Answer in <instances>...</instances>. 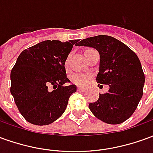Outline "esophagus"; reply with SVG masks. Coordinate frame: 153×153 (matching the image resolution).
Here are the masks:
<instances>
[{
    "mask_svg": "<svg viewBox=\"0 0 153 153\" xmlns=\"http://www.w3.org/2000/svg\"><path fill=\"white\" fill-rule=\"evenodd\" d=\"M77 89H78V91H81V92H84L85 91V88H83V87H78L77 88Z\"/></svg>",
    "mask_w": 153,
    "mask_h": 153,
    "instance_id": "esophagus-1",
    "label": "esophagus"
}]
</instances>
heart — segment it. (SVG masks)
<instances>
[{"label":"heart","instance_id":"1","mask_svg":"<svg viewBox=\"0 0 153 153\" xmlns=\"http://www.w3.org/2000/svg\"><path fill=\"white\" fill-rule=\"evenodd\" d=\"M92 49H87L85 51L84 53H86L88 51H89ZM67 64H68V58L65 60V66H67ZM91 75L88 74H83V73H75L73 75L71 76V81L75 84L78 85H86L87 83H88Z\"/></svg>","mask_w":153,"mask_h":153}]
</instances>
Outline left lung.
I'll return each instance as SVG.
<instances>
[{"label":"left lung","instance_id":"left-lung-1","mask_svg":"<svg viewBox=\"0 0 153 153\" xmlns=\"http://www.w3.org/2000/svg\"><path fill=\"white\" fill-rule=\"evenodd\" d=\"M78 47L96 49L100 55L97 82L110 88L89 103V109L102 121L117 125L128 120L143 96L145 77L137 55L120 41L111 36L98 35L77 43Z\"/></svg>","mask_w":153,"mask_h":153}]
</instances>
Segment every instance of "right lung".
<instances>
[{
  "mask_svg": "<svg viewBox=\"0 0 153 153\" xmlns=\"http://www.w3.org/2000/svg\"><path fill=\"white\" fill-rule=\"evenodd\" d=\"M78 40L41 42L22 51L10 73V93L23 117L36 125H50L62 115L74 84L66 77L65 63ZM53 86L52 91L49 90Z\"/></svg>",
  "mask_w": 153,
  "mask_h": 153,
  "instance_id": "right-lung-1",
  "label": "right lung"
}]
</instances>
